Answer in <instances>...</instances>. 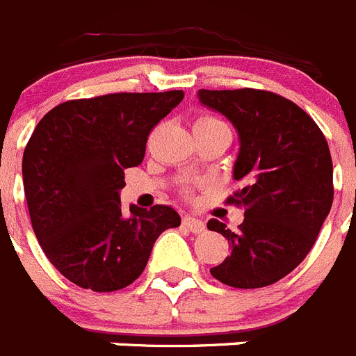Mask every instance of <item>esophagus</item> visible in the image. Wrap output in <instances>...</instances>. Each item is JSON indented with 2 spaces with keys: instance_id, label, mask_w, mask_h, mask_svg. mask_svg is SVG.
<instances>
[{
  "instance_id": "1",
  "label": "esophagus",
  "mask_w": 356,
  "mask_h": 356,
  "mask_svg": "<svg viewBox=\"0 0 356 356\" xmlns=\"http://www.w3.org/2000/svg\"><path fill=\"white\" fill-rule=\"evenodd\" d=\"M184 226L187 229H191L193 234H201V232H205V222L197 219V217L193 216H184Z\"/></svg>"
}]
</instances>
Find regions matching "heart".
<instances>
[{
    "instance_id": "b5f03b06",
    "label": "heart",
    "mask_w": 356,
    "mask_h": 356,
    "mask_svg": "<svg viewBox=\"0 0 356 356\" xmlns=\"http://www.w3.org/2000/svg\"><path fill=\"white\" fill-rule=\"evenodd\" d=\"M197 122H221V121H217V119H213V118H201V119H197Z\"/></svg>"
}]
</instances>
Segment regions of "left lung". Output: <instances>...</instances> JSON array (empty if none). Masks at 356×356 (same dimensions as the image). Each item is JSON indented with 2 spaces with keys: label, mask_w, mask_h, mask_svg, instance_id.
<instances>
[{
  "label": "left lung",
  "mask_w": 356,
  "mask_h": 356,
  "mask_svg": "<svg viewBox=\"0 0 356 356\" xmlns=\"http://www.w3.org/2000/svg\"><path fill=\"white\" fill-rule=\"evenodd\" d=\"M197 99L237 130L234 180L244 184L228 197L244 207L237 234L216 219L207 225L232 248L210 273L237 289L275 284L303 262L332 209L328 143L303 108L275 92L200 89Z\"/></svg>",
  "instance_id": "left-lung-1"
}]
</instances>
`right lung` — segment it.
Returning a JSON list of instances; mask_svg holds the SVG:
<instances>
[{
    "mask_svg": "<svg viewBox=\"0 0 356 356\" xmlns=\"http://www.w3.org/2000/svg\"><path fill=\"white\" fill-rule=\"evenodd\" d=\"M184 90L118 92L60 103L44 115L23 155V184L35 237L49 262L81 289L112 292L143 275L162 232L180 226L175 209L130 205L124 169L139 165L156 122Z\"/></svg>",
    "mask_w": 356,
    "mask_h": 356,
    "instance_id": "right-lung-1",
    "label": "right lung"
}]
</instances>
